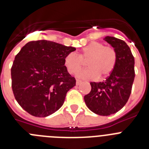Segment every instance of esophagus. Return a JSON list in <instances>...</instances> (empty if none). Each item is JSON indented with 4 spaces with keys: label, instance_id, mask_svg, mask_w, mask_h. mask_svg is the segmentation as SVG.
Listing matches in <instances>:
<instances>
[{
    "label": "esophagus",
    "instance_id": "34e87169",
    "mask_svg": "<svg viewBox=\"0 0 149 149\" xmlns=\"http://www.w3.org/2000/svg\"><path fill=\"white\" fill-rule=\"evenodd\" d=\"M81 83H82V81H79V80H77V81H76V85H77V86H79V85H80Z\"/></svg>",
    "mask_w": 149,
    "mask_h": 149
}]
</instances>
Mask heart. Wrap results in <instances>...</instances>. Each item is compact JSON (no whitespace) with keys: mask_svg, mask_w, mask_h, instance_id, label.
I'll list each match as a JSON object with an SVG mask.
<instances>
[{"mask_svg":"<svg viewBox=\"0 0 149 149\" xmlns=\"http://www.w3.org/2000/svg\"><path fill=\"white\" fill-rule=\"evenodd\" d=\"M86 69L77 74L78 78L84 80L104 77L110 74L115 66L116 54L113 48L107 47L103 43L93 42L79 51L78 55L74 52L68 54L64 58V65L68 73L76 74L86 61Z\"/></svg>","mask_w":149,"mask_h":149,"instance_id":"1","label":"heart"}]
</instances>
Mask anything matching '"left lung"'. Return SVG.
I'll list each match as a JSON object with an SVG mask.
<instances>
[{
	"label": "left lung",
	"mask_w": 149,
	"mask_h": 149,
	"mask_svg": "<svg viewBox=\"0 0 149 149\" xmlns=\"http://www.w3.org/2000/svg\"><path fill=\"white\" fill-rule=\"evenodd\" d=\"M116 54L115 66L104 82L90 83V93L84 96L88 108L100 116H110L127 103L135 77L134 57L127 43L113 36L104 39Z\"/></svg>",
	"instance_id": "left-lung-1"
}]
</instances>
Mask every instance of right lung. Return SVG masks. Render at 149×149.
Here are the masks:
<instances>
[{"mask_svg":"<svg viewBox=\"0 0 149 149\" xmlns=\"http://www.w3.org/2000/svg\"><path fill=\"white\" fill-rule=\"evenodd\" d=\"M76 50L47 40L33 41L22 47L11 68L12 88L24 110L36 117L53 114L63 106L76 80L64 65V58Z\"/></svg>","mask_w":149,"mask_h":149,"instance_id":"1","label":"right lung"}]
</instances>
